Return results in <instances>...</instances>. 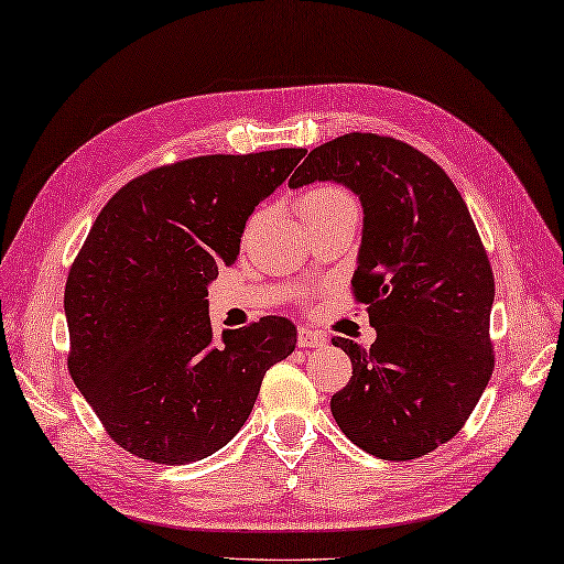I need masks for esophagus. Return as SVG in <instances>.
Here are the masks:
<instances>
[{"label": "esophagus", "mask_w": 564, "mask_h": 564, "mask_svg": "<svg viewBox=\"0 0 564 564\" xmlns=\"http://www.w3.org/2000/svg\"><path fill=\"white\" fill-rule=\"evenodd\" d=\"M296 343L299 347H323L325 343H328V337H325L323 333L318 330H311V328H299L296 330Z\"/></svg>", "instance_id": "esophagus-1"}]
</instances>
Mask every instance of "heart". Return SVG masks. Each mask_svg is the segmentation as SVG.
I'll return each mask as SVG.
<instances>
[{"instance_id": "1", "label": "heart", "mask_w": 564, "mask_h": 564, "mask_svg": "<svg viewBox=\"0 0 564 564\" xmlns=\"http://www.w3.org/2000/svg\"><path fill=\"white\" fill-rule=\"evenodd\" d=\"M340 203H349L347 193L343 187H335V185H321L314 187V191L304 193L299 197V215H304V212L311 209H323V207H330V205H340Z\"/></svg>"}]
</instances>
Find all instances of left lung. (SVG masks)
Wrapping results in <instances>:
<instances>
[{
  "instance_id": "obj_1",
  "label": "left lung",
  "mask_w": 564,
  "mask_h": 564,
  "mask_svg": "<svg viewBox=\"0 0 564 564\" xmlns=\"http://www.w3.org/2000/svg\"><path fill=\"white\" fill-rule=\"evenodd\" d=\"M316 181L359 197L352 286L377 328L369 349L333 337L352 359L333 417L371 456L420 458L458 434L492 377L490 260L452 178L405 142L337 137L304 159L290 187Z\"/></svg>"
}]
</instances>
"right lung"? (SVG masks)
<instances>
[{"label": "right lung", "instance_id": "1", "mask_svg": "<svg viewBox=\"0 0 564 564\" xmlns=\"http://www.w3.org/2000/svg\"><path fill=\"white\" fill-rule=\"evenodd\" d=\"M306 149L215 154L137 176L108 199L65 286L69 373L110 440L185 466L227 446L296 328L265 316L212 335L207 286L234 265L256 205Z\"/></svg>", "mask_w": 564, "mask_h": 564}]
</instances>
